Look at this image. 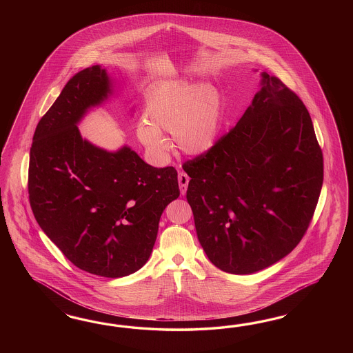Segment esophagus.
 I'll return each mask as SVG.
<instances>
[{"mask_svg":"<svg viewBox=\"0 0 353 353\" xmlns=\"http://www.w3.org/2000/svg\"><path fill=\"white\" fill-rule=\"evenodd\" d=\"M189 176L185 172H179V183H180V192L182 195L186 194L188 190V185H189Z\"/></svg>","mask_w":353,"mask_h":353,"instance_id":"esophagus-1","label":"esophagus"}]
</instances>
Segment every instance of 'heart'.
<instances>
[{"label":"heart","mask_w":353,"mask_h":353,"mask_svg":"<svg viewBox=\"0 0 353 353\" xmlns=\"http://www.w3.org/2000/svg\"><path fill=\"white\" fill-rule=\"evenodd\" d=\"M146 119L137 123V137L157 158H164L172 133L177 148L190 157L214 148L221 125V101L211 86L176 80L158 86L146 99Z\"/></svg>","instance_id":"obj_1"}]
</instances>
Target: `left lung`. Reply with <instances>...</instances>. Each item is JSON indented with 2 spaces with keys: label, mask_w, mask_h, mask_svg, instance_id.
Segmentation results:
<instances>
[{
  "label": "left lung",
  "mask_w": 353,
  "mask_h": 353,
  "mask_svg": "<svg viewBox=\"0 0 353 353\" xmlns=\"http://www.w3.org/2000/svg\"><path fill=\"white\" fill-rule=\"evenodd\" d=\"M261 76L236 125L182 165L198 239L211 263L232 274L265 269L298 246L323 181L307 107L278 77Z\"/></svg>",
  "instance_id": "8db88e82"
}]
</instances>
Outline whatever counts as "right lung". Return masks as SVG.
I'll list each match as a JSON object with an SVG mask.
<instances>
[{"mask_svg": "<svg viewBox=\"0 0 353 353\" xmlns=\"http://www.w3.org/2000/svg\"><path fill=\"white\" fill-rule=\"evenodd\" d=\"M106 70L77 72L39 121L28 194L36 221L75 267L124 277L149 260L164 208L180 195L177 171L155 168L124 146L83 139L77 123L111 93Z\"/></svg>", "mask_w": 353, "mask_h": 353, "instance_id": "add662e5", "label": "right lung"}]
</instances>
